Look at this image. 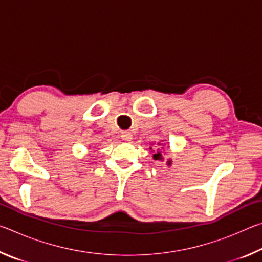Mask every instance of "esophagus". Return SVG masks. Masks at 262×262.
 Masks as SVG:
<instances>
[{
    "label": "esophagus",
    "mask_w": 262,
    "mask_h": 262,
    "mask_svg": "<svg viewBox=\"0 0 262 262\" xmlns=\"http://www.w3.org/2000/svg\"><path fill=\"white\" fill-rule=\"evenodd\" d=\"M121 139H122L123 141H132V139H133L132 133H130V132H122Z\"/></svg>",
    "instance_id": "esophagus-1"
}]
</instances>
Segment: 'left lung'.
<instances>
[{
  "instance_id": "left-lung-1",
  "label": "left lung",
  "mask_w": 262,
  "mask_h": 262,
  "mask_svg": "<svg viewBox=\"0 0 262 262\" xmlns=\"http://www.w3.org/2000/svg\"><path fill=\"white\" fill-rule=\"evenodd\" d=\"M158 144H161V143H158ZM151 149V152H154V155H152V157H154V159H156V161H161V159H163V157H162V154H161V151H159V149H157V150H152V148H150ZM167 165H171V161H168L167 162Z\"/></svg>"
}]
</instances>
